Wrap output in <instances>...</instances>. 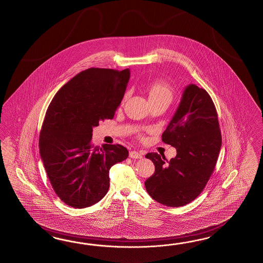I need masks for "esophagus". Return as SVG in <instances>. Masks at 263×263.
<instances>
[{
    "mask_svg": "<svg viewBox=\"0 0 263 263\" xmlns=\"http://www.w3.org/2000/svg\"><path fill=\"white\" fill-rule=\"evenodd\" d=\"M129 157L132 159H141L142 158V154L139 151H131L129 153Z\"/></svg>",
    "mask_w": 263,
    "mask_h": 263,
    "instance_id": "34e87169",
    "label": "esophagus"
}]
</instances>
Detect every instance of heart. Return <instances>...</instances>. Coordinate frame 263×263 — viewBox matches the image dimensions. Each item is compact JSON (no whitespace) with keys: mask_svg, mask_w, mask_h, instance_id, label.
Returning <instances> with one entry per match:
<instances>
[{"mask_svg":"<svg viewBox=\"0 0 263 263\" xmlns=\"http://www.w3.org/2000/svg\"><path fill=\"white\" fill-rule=\"evenodd\" d=\"M148 96L150 101L151 100H158V99H165L169 103L173 98V91L170 85L165 83L164 81L158 80L149 85L148 87ZM126 95L123 98L125 100Z\"/></svg>","mask_w":263,"mask_h":263,"instance_id":"b5f03b06","label":"heart"}]
</instances>
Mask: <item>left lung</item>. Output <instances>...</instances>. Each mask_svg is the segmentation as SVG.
<instances>
[{
    "label": "left lung",
    "instance_id": "obj_1",
    "mask_svg": "<svg viewBox=\"0 0 263 263\" xmlns=\"http://www.w3.org/2000/svg\"><path fill=\"white\" fill-rule=\"evenodd\" d=\"M162 141L177 149L170 161L148 153L155 173L145 180L152 199L169 207L188 204L199 196L211 177L221 147L218 114L207 91L196 84L186 87Z\"/></svg>",
    "mask_w": 263,
    "mask_h": 263
}]
</instances>
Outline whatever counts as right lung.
Masks as SVG:
<instances>
[{
	"label": "right lung",
	"mask_w": 263,
	"mask_h": 263,
	"mask_svg": "<svg viewBox=\"0 0 263 263\" xmlns=\"http://www.w3.org/2000/svg\"><path fill=\"white\" fill-rule=\"evenodd\" d=\"M130 78L128 68H88L59 90L45 113L39 139L40 154L52 187L74 208L99 202L109 188V170L126 160L121 144L94 147L99 122L112 120Z\"/></svg>",
	"instance_id": "1"
}]
</instances>
